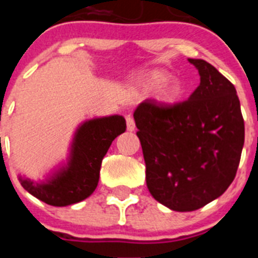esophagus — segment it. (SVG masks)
Returning <instances> with one entry per match:
<instances>
[{
	"mask_svg": "<svg viewBox=\"0 0 258 258\" xmlns=\"http://www.w3.org/2000/svg\"><path fill=\"white\" fill-rule=\"evenodd\" d=\"M125 120H126V129L129 132H134L136 131V121H134V118L132 115H127L126 117H125Z\"/></svg>",
	"mask_w": 258,
	"mask_h": 258,
	"instance_id": "esophagus-1",
	"label": "esophagus"
}]
</instances>
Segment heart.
Listing matches in <instances>:
<instances>
[{"instance_id":"1","label":"heart","mask_w":258,"mask_h":258,"mask_svg":"<svg viewBox=\"0 0 258 258\" xmlns=\"http://www.w3.org/2000/svg\"><path fill=\"white\" fill-rule=\"evenodd\" d=\"M170 76L166 72L163 71H155L152 74H150L146 79V85L150 89H160V97L163 101L168 102V103H173L177 102L181 98L183 89L179 84H168L169 83Z\"/></svg>"}]
</instances>
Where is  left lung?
<instances>
[{
    "instance_id": "1",
    "label": "left lung",
    "mask_w": 258,
    "mask_h": 258,
    "mask_svg": "<svg viewBox=\"0 0 258 258\" xmlns=\"http://www.w3.org/2000/svg\"><path fill=\"white\" fill-rule=\"evenodd\" d=\"M188 60L200 75L188 99H146L134 112L147 187L177 212L197 211L221 197L235 178L244 145L235 86L208 61Z\"/></svg>"
}]
</instances>
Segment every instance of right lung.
Listing matches in <instances>:
<instances>
[{"label":"right lung","instance_id":"1","mask_svg":"<svg viewBox=\"0 0 258 258\" xmlns=\"http://www.w3.org/2000/svg\"><path fill=\"white\" fill-rule=\"evenodd\" d=\"M125 127V118L117 115L85 122L77 131L67 169L42 184L20 178L22 186L49 206L66 207L86 199L97 187L104 155Z\"/></svg>","mask_w":258,"mask_h":258}]
</instances>
